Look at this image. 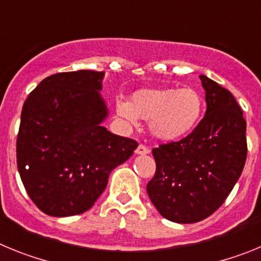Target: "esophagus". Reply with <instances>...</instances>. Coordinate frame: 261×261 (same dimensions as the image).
<instances>
[{
	"mask_svg": "<svg viewBox=\"0 0 261 261\" xmlns=\"http://www.w3.org/2000/svg\"><path fill=\"white\" fill-rule=\"evenodd\" d=\"M149 153H150V149L142 144L138 145L137 149H136V154H137V155H146V154Z\"/></svg>",
	"mask_w": 261,
	"mask_h": 261,
	"instance_id": "obj_1",
	"label": "esophagus"
}]
</instances>
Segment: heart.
I'll return each instance as SVG.
<instances>
[{"label": "heart", "mask_w": 261, "mask_h": 261, "mask_svg": "<svg viewBox=\"0 0 261 261\" xmlns=\"http://www.w3.org/2000/svg\"><path fill=\"white\" fill-rule=\"evenodd\" d=\"M204 98L193 87L140 89L130 100H117L116 112L126 123L149 121V129L159 141H176L197 126L204 114Z\"/></svg>", "instance_id": "1"}]
</instances>
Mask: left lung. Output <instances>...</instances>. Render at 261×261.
<instances>
[{
	"mask_svg": "<svg viewBox=\"0 0 261 261\" xmlns=\"http://www.w3.org/2000/svg\"><path fill=\"white\" fill-rule=\"evenodd\" d=\"M206 112L193 132L153 149L155 175L146 186L156 211L177 223H195L225 202L247 156L246 120L229 90L200 75Z\"/></svg>",
	"mask_w": 261,
	"mask_h": 261,
	"instance_id": "left-lung-1",
	"label": "left lung"
}]
</instances>
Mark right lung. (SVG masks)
Segmentation results:
<instances>
[{"mask_svg":"<svg viewBox=\"0 0 261 261\" xmlns=\"http://www.w3.org/2000/svg\"><path fill=\"white\" fill-rule=\"evenodd\" d=\"M105 71L57 73L26 99L17 138V165L34 204L52 217L89 211L106 190L111 171L130 158L137 142L102 123Z\"/></svg>","mask_w":261,"mask_h":261,"instance_id":"right-lung-1","label":"right lung"}]
</instances>
